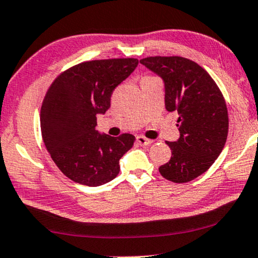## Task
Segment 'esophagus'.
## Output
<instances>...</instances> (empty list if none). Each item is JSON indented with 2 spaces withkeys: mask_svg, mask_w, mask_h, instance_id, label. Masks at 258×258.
I'll return each instance as SVG.
<instances>
[{
  "mask_svg": "<svg viewBox=\"0 0 258 258\" xmlns=\"http://www.w3.org/2000/svg\"><path fill=\"white\" fill-rule=\"evenodd\" d=\"M137 142H138L139 145H142V146H149V145H151V144H152V140L147 139L146 137H144V136L137 137Z\"/></svg>",
  "mask_w": 258,
  "mask_h": 258,
  "instance_id": "obj_1",
  "label": "esophagus"
}]
</instances>
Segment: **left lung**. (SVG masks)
Masks as SVG:
<instances>
[{
	"label": "left lung",
	"instance_id": "1",
	"mask_svg": "<svg viewBox=\"0 0 258 258\" xmlns=\"http://www.w3.org/2000/svg\"><path fill=\"white\" fill-rule=\"evenodd\" d=\"M140 63L163 79L165 107L178 113L180 137L166 142L172 154L159 172L173 183L194 180L210 169L225 145L229 116L224 97L208 72L192 60L149 56Z\"/></svg>",
	"mask_w": 258,
	"mask_h": 258
}]
</instances>
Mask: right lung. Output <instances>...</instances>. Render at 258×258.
Wrapping results in <instances>:
<instances>
[{
  "label": "right lung",
  "mask_w": 258,
  "mask_h": 258,
  "mask_svg": "<svg viewBox=\"0 0 258 258\" xmlns=\"http://www.w3.org/2000/svg\"><path fill=\"white\" fill-rule=\"evenodd\" d=\"M138 66V60L86 61L53 81L41 106V133L61 172L75 183L100 186L118 176L119 160L135 136L100 135L97 115L111 107V95Z\"/></svg>",
  "instance_id": "1"
}]
</instances>
